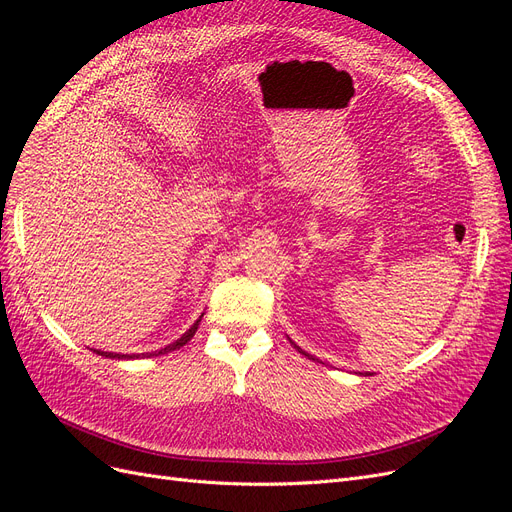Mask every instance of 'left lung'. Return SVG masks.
Returning a JSON list of instances; mask_svg holds the SVG:
<instances>
[{
  "mask_svg": "<svg viewBox=\"0 0 512 512\" xmlns=\"http://www.w3.org/2000/svg\"><path fill=\"white\" fill-rule=\"evenodd\" d=\"M294 348H297V350H299V352H301V354H305V356H307V359H312V361H316V359H314V356H312V354H307V352H303V350H301V348H299V346H294Z\"/></svg>",
  "mask_w": 512,
  "mask_h": 512,
  "instance_id": "8db88e82",
  "label": "left lung"
}]
</instances>
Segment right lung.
Listing matches in <instances>:
<instances>
[{"mask_svg": "<svg viewBox=\"0 0 512 512\" xmlns=\"http://www.w3.org/2000/svg\"><path fill=\"white\" fill-rule=\"evenodd\" d=\"M198 322H200V318L192 324L190 327V331L188 333H183L177 342H173V344H168L166 348H162V350H156V352H147V354H143V356H160V354H166V352H173V350H179L181 346H185L190 342V339L194 337V333H196V329H198ZM94 352H98V354H102V356H106V359H138V356L141 354H117V352H102V350H94Z\"/></svg>", "mask_w": 512, "mask_h": 512, "instance_id": "add662e5", "label": "right lung"}]
</instances>
